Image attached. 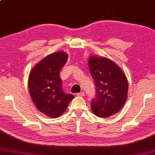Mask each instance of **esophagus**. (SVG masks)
<instances>
[{
  "label": "esophagus",
  "mask_w": 155,
  "mask_h": 155,
  "mask_svg": "<svg viewBox=\"0 0 155 155\" xmlns=\"http://www.w3.org/2000/svg\"><path fill=\"white\" fill-rule=\"evenodd\" d=\"M84 95H85V93H84V92H81V93H77V96H84Z\"/></svg>",
  "instance_id": "obj_1"
}]
</instances>
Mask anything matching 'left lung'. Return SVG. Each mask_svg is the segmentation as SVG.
<instances>
[{
    "instance_id": "obj_1",
    "label": "left lung",
    "mask_w": 155,
    "mask_h": 155,
    "mask_svg": "<svg viewBox=\"0 0 155 155\" xmlns=\"http://www.w3.org/2000/svg\"><path fill=\"white\" fill-rule=\"evenodd\" d=\"M96 93L91 107L99 117L107 118L119 112L127 98L128 81L125 74L110 59L91 57L88 62Z\"/></svg>"
}]
</instances>
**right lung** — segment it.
<instances>
[{
  "mask_svg": "<svg viewBox=\"0 0 155 155\" xmlns=\"http://www.w3.org/2000/svg\"><path fill=\"white\" fill-rule=\"evenodd\" d=\"M67 58L64 52L52 53L38 62L29 74V90L32 101L40 112L52 118L60 117L74 97L64 92L60 77Z\"/></svg>",
  "mask_w": 155,
  "mask_h": 155,
  "instance_id": "right-lung-1",
  "label": "right lung"
}]
</instances>
